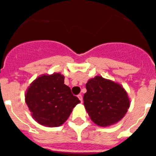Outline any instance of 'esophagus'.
<instances>
[{
  "mask_svg": "<svg viewBox=\"0 0 156 156\" xmlns=\"http://www.w3.org/2000/svg\"><path fill=\"white\" fill-rule=\"evenodd\" d=\"M77 97H78V98L80 99V101L81 102H82V101H83V97H82V95L79 94V95H78V96H77Z\"/></svg>",
  "mask_w": 156,
  "mask_h": 156,
  "instance_id": "34e87169",
  "label": "esophagus"
}]
</instances>
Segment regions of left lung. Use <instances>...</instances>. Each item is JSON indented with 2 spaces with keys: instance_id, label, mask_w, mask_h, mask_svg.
Wrapping results in <instances>:
<instances>
[{
  "instance_id": "8db88e82",
  "label": "left lung",
  "mask_w": 156,
  "mask_h": 156,
  "mask_svg": "<svg viewBox=\"0 0 156 156\" xmlns=\"http://www.w3.org/2000/svg\"><path fill=\"white\" fill-rule=\"evenodd\" d=\"M83 105L90 119L99 126L120 121L129 108V97L118 83L96 76L86 83Z\"/></svg>"
}]
</instances>
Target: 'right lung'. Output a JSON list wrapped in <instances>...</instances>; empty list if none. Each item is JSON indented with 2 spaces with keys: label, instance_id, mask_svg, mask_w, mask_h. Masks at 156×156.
Wrapping results in <instances>:
<instances>
[{
  "label": "right lung",
  "instance_id": "add662e5",
  "mask_svg": "<svg viewBox=\"0 0 156 156\" xmlns=\"http://www.w3.org/2000/svg\"><path fill=\"white\" fill-rule=\"evenodd\" d=\"M59 73L40 76L27 88L25 101L32 117L38 123L57 127L67 120L73 108L80 102L71 89L64 84Z\"/></svg>",
  "mask_w": 156,
  "mask_h": 156
}]
</instances>
